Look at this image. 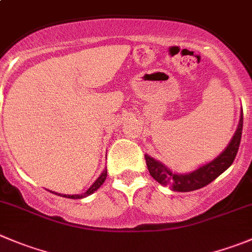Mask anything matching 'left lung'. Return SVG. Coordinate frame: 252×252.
Returning a JSON list of instances; mask_svg holds the SVG:
<instances>
[{"instance_id":"8db88e82","label":"left lung","mask_w":252,"mask_h":252,"mask_svg":"<svg viewBox=\"0 0 252 252\" xmlns=\"http://www.w3.org/2000/svg\"><path fill=\"white\" fill-rule=\"evenodd\" d=\"M243 109H241L238 128L226 148L216 158L199 166L194 171L187 173H177L175 171L172 172V170H170L167 166L146 154L145 160L149 172L153 176L154 180L158 181L160 185L170 186L171 189L176 192L196 191V189L209 185L233 163L234 158L238 154L239 145H240L241 133H243Z\"/></svg>"}]
</instances>
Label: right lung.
Wrapping results in <instances>:
<instances>
[{
  "instance_id": "obj_1",
  "label": "right lung",
  "mask_w": 252,
  "mask_h": 252,
  "mask_svg": "<svg viewBox=\"0 0 252 252\" xmlns=\"http://www.w3.org/2000/svg\"><path fill=\"white\" fill-rule=\"evenodd\" d=\"M106 178H107V168H104V170L102 171L101 175H99V177L97 178V180L94 181V183H92L91 187H90L89 189H87V191L85 192V193H82V194H61V193H56V192H55V194H58V196H61V197H65V198H70V199H81V198H85V197L90 196V194L94 193V191H97V189H98V188L102 186V183H103L104 181H106ZM53 193H54V192H53Z\"/></svg>"
}]
</instances>
